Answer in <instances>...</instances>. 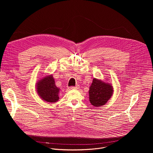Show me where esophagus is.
Returning <instances> with one entry per match:
<instances>
[{
  "mask_svg": "<svg viewBox=\"0 0 153 153\" xmlns=\"http://www.w3.org/2000/svg\"><path fill=\"white\" fill-rule=\"evenodd\" d=\"M80 88V86L79 85H76V86H72L71 87V90H78Z\"/></svg>",
  "mask_w": 153,
  "mask_h": 153,
  "instance_id": "34e87169",
  "label": "esophagus"
}]
</instances>
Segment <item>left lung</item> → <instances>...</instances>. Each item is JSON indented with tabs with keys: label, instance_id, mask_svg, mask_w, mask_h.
Here are the masks:
<instances>
[{
	"label": "left lung",
	"instance_id": "obj_1",
	"mask_svg": "<svg viewBox=\"0 0 153 153\" xmlns=\"http://www.w3.org/2000/svg\"><path fill=\"white\" fill-rule=\"evenodd\" d=\"M108 80V78H106ZM113 86L111 83L102 79L94 78L89 88V100L96 107L103 106L111 99L113 94Z\"/></svg>",
	"mask_w": 153,
	"mask_h": 153
}]
</instances>
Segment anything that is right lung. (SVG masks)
<instances>
[{"label":"right lung","instance_id":"right-lung-1","mask_svg":"<svg viewBox=\"0 0 153 153\" xmlns=\"http://www.w3.org/2000/svg\"><path fill=\"white\" fill-rule=\"evenodd\" d=\"M36 90L38 96L48 103H55L59 99L60 89L55 83L53 74H47L40 78L36 83Z\"/></svg>","mask_w":153,"mask_h":153}]
</instances>
